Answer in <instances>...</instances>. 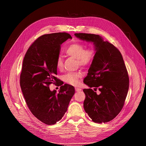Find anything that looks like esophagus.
<instances>
[{"label":"esophagus","instance_id":"34e87169","mask_svg":"<svg viewBox=\"0 0 146 146\" xmlns=\"http://www.w3.org/2000/svg\"><path fill=\"white\" fill-rule=\"evenodd\" d=\"M75 90H76V92H81V88H78V87H75Z\"/></svg>","mask_w":146,"mask_h":146}]
</instances>
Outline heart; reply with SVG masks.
<instances>
[{
    "mask_svg": "<svg viewBox=\"0 0 146 146\" xmlns=\"http://www.w3.org/2000/svg\"><path fill=\"white\" fill-rule=\"evenodd\" d=\"M64 53L67 56L76 58L79 66L86 67L90 65L95 56V50L92 46L85 48V45L79 42H74L69 45L64 50ZM56 66L58 69L63 68V60L60 57H58L56 60ZM81 77L79 72H69L62 76L63 81L70 85L77 86Z\"/></svg>",
    "mask_w": 146,
    "mask_h": 146,
    "instance_id": "1",
    "label": "heart"
}]
</instances>
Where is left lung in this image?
<instances>
[{
	"mask_svg": "<svg viewBox=\"0 0 146 146\" xmlns=\"http://www.w3.org/2000/svg\"><path fill=\"white\" fill-rule=\"evenodd\" d=\"M78 38L93 42L96 53L84 83L90 87L86 95L84 108L92 121L107 123L119 113L129 87V78L123 56L116 46L97 35L75 33ZM98 88L97 95L91 88Z\"/></svg>",
	"mask_w": 146,
	"mask_h": 146,
	"instance_id": "obj_1",
	"label": "left lung"
}]
</instances>
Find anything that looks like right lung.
Listing matches in <instances>:
<instances>
[{"mask_svg": "<svg viewBox=\"0 0 146 146\" xmlns=\"http://www.w3.org/2000/svg\"><path fill=\"white\" fill-rule=\"evenodd\" d=\"M69 38L72 37L65 32L42 35L30 46L23 58L20 76L23 97L32 114L47 125L62 119L74 94L73 86H62L56 77L60 45ZM51 83L61 86L58 94L49 90Z\"/></svg>", "mask_w": 146, "mask_h": 146, "instance_id": "1", "label": "right lung"}]
</instances>
